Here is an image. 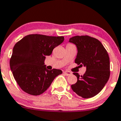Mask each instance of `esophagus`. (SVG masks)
I'll use <instances>...</instances> for the list:
<instances>
[{
	"mask_svg": "<svg viewBox=\"0 0 121 121\" xmlns=\"http://www.w3.org/2000/svg\"><path fill=\"white\" fill-rule=\"evenodd\" d=\"M63 73H64V74H65V75H66V76H69V75L72 74V73H71L70 72H69V71H65V72H64Z\"/></svg>",
	"mask_w": 121,
	"mask_h": 121,
	"instance_id": "obj_1",
	"label": "esophagus"
}]
</instances>
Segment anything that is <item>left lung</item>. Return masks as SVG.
I'll return each instance as SVG.
<instances>
[{
	"instance_id": "obj_1",
	"label": "left lung",
	"mask_w": 121,
	"mask_h": 121,
	"mask_svg": "<svg viewBox=\"0 0 121 121\" xmlns=\"http://www.w3.org/2000/svg\"><path fill=\"white\" fill-rule=\"evenodd\" d=\"M69 42L77 47L75 63L86 66L83 76L73 73L77 82L71 85L72 90L84 99L96 95L103 88L110 76V60L106 49L98 39L87 35L76 36Z\"/></svg>"
}]
</instances>
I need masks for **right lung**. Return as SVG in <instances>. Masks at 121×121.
<instances>
[{"label":"right lung","mask_w":121,"mask_h":121,"mask_svg":"<svg viewBox=\"0 0 121 121\" xmlns=\"http://www.w3.org/2000/svg\"><path fill=\"white\" fill-rule=\"evenodd\" d=\"M64 40L63 36L32 34L17 42L10 59V67L21 90L29 94L39 95L51 85L62 71L49 70L44 65L47 55Z\"/></svg>","instance_id":"add662e5"}]
</instances>
